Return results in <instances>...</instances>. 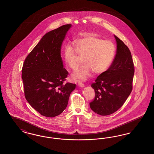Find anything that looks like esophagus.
<instances>
[{
	"instance_id": "obj_1",
	"label": "esophagus",
	"mask_w": 154,
	"mask_h": 154,
	"mask_svg": "<svg viewBox=\"0 0 154 154\" xmlns=\"http://www.w3.org/2000/svg\"><path fill=\"white\" fill-rule=\"evenodd\" d=\"M78 85L81 87V88H83V87H84V84L82 83V82H81L80 81H79L78 82Z\"/></svg>"
}]
</instances>
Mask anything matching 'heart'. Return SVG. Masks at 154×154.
Listing matches in <instances>:
<instances>
[{"label": "heart", "mask_w": 154, "mask_h": 154, "mask_svg": "<svg viewBox=\"0 0 154 154\" xmlns=\"http://www.w3.org/2000/svg\"><path fill=\"white\" fill-rule=\"evenodd\" d=\"M73 45H66L63 59L66 65L74 70L79 66V56L83 58L81 66L72 74L74 79L87 80L94 73L100 74L110 67L116 55V46L93 34L75 40Z\"/></svg>", "instance_id": "heart-1"}]
</instances>
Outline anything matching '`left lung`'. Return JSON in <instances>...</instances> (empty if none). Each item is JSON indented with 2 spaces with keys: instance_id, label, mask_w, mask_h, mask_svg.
Instances as JSON below:
<instances>
[{
  "instance_id": "left-lung-1",
  "label": "left lung",
  "mask_w": 154,
  "mask_h": 154,
  "mask_svg": "<svg viewBox=\"0 0 154 154\" xmlns=\"http://www.w3.org/2000/svg\"><path fill=\"white\" fill-rule=\"evenodd\" d=\"M117 51L109 68L100 74L91 87L95 92L89 103L91 110L100 116L110 115L122 106L132 90L134 73L132 55L128 47L114 35Z\"/></svg>"
}]
</instances>
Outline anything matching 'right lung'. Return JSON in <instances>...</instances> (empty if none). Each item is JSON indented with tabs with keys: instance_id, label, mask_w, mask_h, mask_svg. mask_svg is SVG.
Returning a JSON list of instances; mask_svg holds the SVG:
<instances>
[{
	"instance_id": "right-lung-1",
	"label": "right lung",
	"mask_w": 154,
	"mask_h": 154,
	"mask_svg": "<svg viewBox=\"0 0 154 154\" xmlns=\"http://www.w3.org/2000/svg\"><path fill=\"white\" fill-rule=\"evenodd\" d=\"M71 27V24H67L45 34L22 67L25 98L34 109L47 117H55L65 110L75 88L74 84H64L68 72L60 56L62 43Z\"/></svg>"
}]
</instances>
